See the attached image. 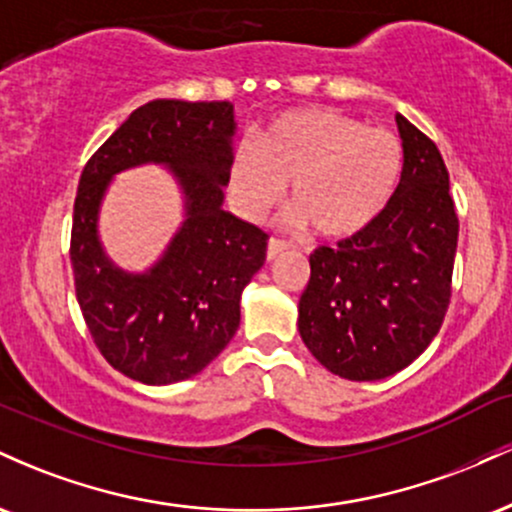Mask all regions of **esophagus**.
Segmentation results:
<instances>
[{
	"label": "esophagus",
	"instance_id": "esophagus-1",
	"mask_svg": "<svg viewBox=\"0 0 512 512\" xmlns=\"http://www.w3.org/2000/svg\"><path fill=\"white\" fill-rule=\"evenodd\" d=\"M286 250V243L284 240H276V238H269L267 240V260H274L276 255H281V252Z\"/></svg>",
	"mask_w": 512,
	"mask_h": 512
}]
</instances>
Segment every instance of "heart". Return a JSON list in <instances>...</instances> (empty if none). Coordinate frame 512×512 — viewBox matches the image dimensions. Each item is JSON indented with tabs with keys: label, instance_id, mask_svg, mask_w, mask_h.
I'll return each instance as SVG.
<instances>
[{
	"label": "heart",
	"instance_id": "heart-1",
	"mask_svg": "<svg viewBox=\"0 0 512 512\" xmlns=\"http://www.w3.org/2000/svg\"><path fill=\"white\" fill-rule=\"evenodd\" d=\"M402 144L334 108L276 115L260 142L243 139L228 166V195L245 219L260 221L291 182L289 221L320 238H354L383 214L402 178Z\"/></svg>",
	"mask_w": 512,
	"mask_h": 512
}]
</instances>
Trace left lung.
<instances>
[{
    "instance_id": "left-lung-1",
    "label": "left lung",
    "mask_w": 512,
    "mask_h": 512,
    "mask_svg": "<svg viewBox=\"0 0 512 512\" xmlns=\"http://www.w3.org/2000/svg\"><path fill=\"white\" fill-rule=\"evenodd\" d=\"M402 178L383 214L337 248L310 255L298 332L339 378L370 383L407 368L433 342L450 303L457 221L438 146L404 115Z\"/></svg>"
}]
</instances>
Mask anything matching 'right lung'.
Listing matches in <instances>:
<instances>
[{
	"instance_id": "1",
	"label": "right lung",
	"mask_w": 512,
	"mask_h": 512,
	"mask_svg": "<svg viewBox=\"0 0 512 512\" xmlns=\"http://www.w3.org/2000/svg\"><path fill=\"white\" fill-rule=\"evenodd\" d=\"M236 117L228 101L161 98L115 129L79 180L72 223L76 301L105 361L144 385L204 370L240 325V296L260 272L267 233L223 209ZM163 165L179 182L183 221L162 257L129 273L107 257L97 221L115 174Z\"/></svg>"
}]
</instances>
